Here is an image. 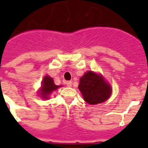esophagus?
Returning <instances> with one entry per match:
<instances>
[{"instance_id":"1","label":"esophagus","mask_w":148,"mask_h":148,"mask_svg":"<svg viewBox=\"0 0 148 148\" xmlns=\"http://www.w3.org/2000/svg\"><path fill=\"white\" fill-rule=\"evenodd\" d=\"M65 84H66V85H67V87H71V86H72V82H71V81H66V82H65Z\"/></svg>"}]
</instances>
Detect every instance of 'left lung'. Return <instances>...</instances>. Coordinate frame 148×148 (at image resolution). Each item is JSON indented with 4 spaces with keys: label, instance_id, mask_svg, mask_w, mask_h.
Listing matches in <instances>:
<instances>
[{
    "label": "left lung",
    "instance_id": "8db88e82",
    "mask_svg": "<svg viewBox=\"0 0 148 148\" xmlns=\"http://www.w3.org/2000/svg\"><path fill=\"white\" fill-rule=\"evenodd\" d=\"M78 88L84 100L89 104L103 103L110 97L112 89L102 75L86 72L80 79Z\"/></svg>",
    "mask_w": 148,
    "mask_h": 148
}]
</instances>
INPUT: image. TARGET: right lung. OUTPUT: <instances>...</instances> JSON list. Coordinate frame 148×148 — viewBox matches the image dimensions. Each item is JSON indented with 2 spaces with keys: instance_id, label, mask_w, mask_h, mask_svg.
Listing matches in <instances>:
<instances>
[{
  "instance_id": "right-lung-1",
  "label": "right lung",
  "mask_w": 148,
  "mask_h": 148,
  "mask_svg": "<svg viewBox=\"0 0 148 148\" xmlns=\"http://www.w3.org/2000/svg\"><path fill=\"white\" fill-rule=\"evenodd\" d=\"M61 87V85H56L53 82V78H51V77L48 75L43 78L42 84H41V88L40 90V97L44 99L49 98V95L53 92V90H56L58 88Z\"/></svg>"
}]
</instances>
